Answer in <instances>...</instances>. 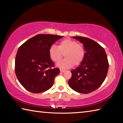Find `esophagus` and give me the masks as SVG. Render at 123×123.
<instances>
[{
	"label": "esophagus",
	"instance_id": "obj_1",
	"mask_svg": "<svg viewBox=\"0 0 123 123\" xmlns=\"http://www.w3.org/2000/svg\"><path fill=\"white\" fill-rule=\"evenodd\" d=\"M66 71V70H64V69H60V72H62V73H63Z\"/></svg>",
	"mask_w": 123,
	"mask_h": 123
}]
</instances>
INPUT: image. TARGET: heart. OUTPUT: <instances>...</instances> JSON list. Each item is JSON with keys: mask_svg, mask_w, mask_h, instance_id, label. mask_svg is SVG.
<instances>
[{"mask_svg": "<svg viewBox=\"0 0 123 123\" xmlns=\"http://www.w3.org/2000/svg\"><path fill=\"white\" fill-rule=\"evenodd\" d=\"M51 60L57 62L61 60L64 54L65 59L57 63L62 68H69L73 66H78L82 63L85 55L84 48L76 41L66 38L59 43L58 47L52 45L49 50Z\"/></svg>", "mask_w": 123, "mask_h": 123, "instance_id": "obj_1", "label": "heart"}]
</instances>
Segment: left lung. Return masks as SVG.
Instances as JSON below:
<instances>
[{"label": "left lung", "mask_w": 123, "mask_h": 123, "mask_svg": "<svg viewBox=\"0 0 123 123\" xmlns=\"http://www.w3.org/2000/svg\"><path fill=\"white\" fill-rule=\"evenodd\" d=\"M72 37L84 44L85 55L80 66L71 70L68 84L77 92L87 94L98 88L105 80L109 66L107 55L103 48L92 39Z\"/></svg>", "instance_id": "1"}]
</instances>
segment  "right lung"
I'll return each instance as SVG.
<instances>
[{
  "label": "right lung",
  "mask_w": 123,
  "mask_h": 123,
  "mask_svg": "<svg viewBox=\"0 0 123 123\" xmlns=\"http://www.w3.org/2000/svg\"><path fill=\"white\" fill-rule=\"evenodd\" d=\"M63 36L50 34L36 35L24 42L18 50L15 59V73L26 90L40 93L53 86L60 73L49 56V50L54 42Z\"/></svg>",
  "instance_id": "add662e5"
}]
</instances>
